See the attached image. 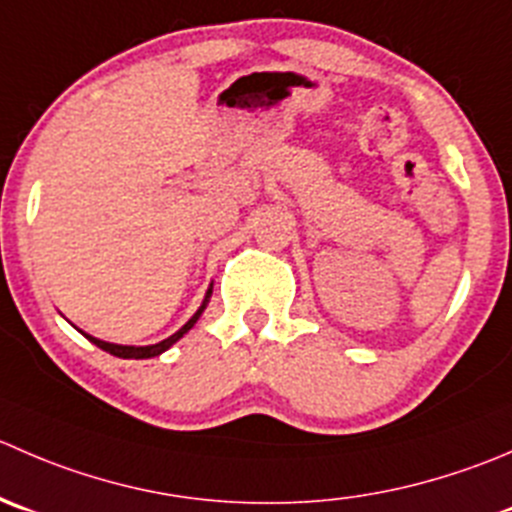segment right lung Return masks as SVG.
I'll return each instance as SVG.
<instances>
[{
    "instance_id": "right-lung-1",
    "label": "right lung",
    "mask_w": 512,
    "mask_h": 512,
    "mask_svg": "<svg viewBox=\"0 0 512 512\" xmlns=\"http://www.w3.org/2000/svg\"><path fill=\"white\" fill-rule=\"evenodd\" d=\"M210 297H212V287H210V290H207L205 300H202V305H200V310H197L195 315H192L190 320H187L185 325H182L180 330L175 332V335H170V337H167V340H162V342H155V345H142V347H137V345H114V342L97 340V337H92V335H87V340L94 342V345H97L99 350L109 352V355H114V357H124V360H147V357H157V355H162V352H165V350H170V347L175 345V342L180 340L182 335H187V332H190L192 327H195V322L200 320V315H202V312H205V307H207V302H210Z\"/></svg>"
}]
</instances>
